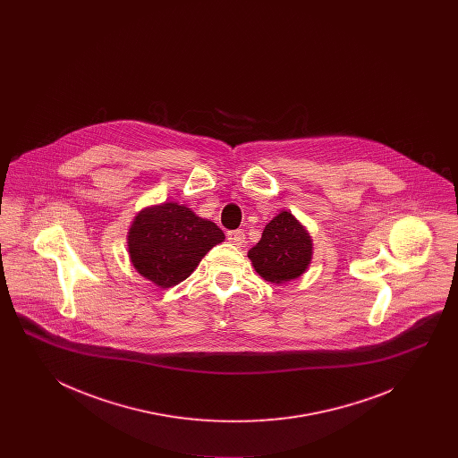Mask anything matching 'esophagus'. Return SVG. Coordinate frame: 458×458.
<instances>
[{
    "mask_svg": "<svg viewBox=\"0 0 458 458\" xmlns=\"http://www.w3.org/2000/svg\"><path fill=\"white\" fill-rule=\"evenodd\" d=\"M226 239L230 240L233 245H243L245 235H243V232H240V230H232V232L226 233Z\"/></svg>",
    "mask_w": 458,
    "mask_h": 458,
    "instance_id": "esophagus-1",
    "label": "esophagus"
}]
</instances>
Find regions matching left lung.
<instances>
[{
    "instance_id": "obj_1",
    "label": "left lung",
    "mask_w": 458,
    "mask_h": 458,
    "mask_svg": "<svg viewBox=\"0 0 458 458\" xmlns=\"http://www.w3.org/2000/svg\"><path fill=\"white\" fill-rule=\"evenodd\" d=\"M312 258V243L304 226L284 211L271 219L249 259L266 282L284 284L299 278Z\"/></svg>"
}]
</instances>
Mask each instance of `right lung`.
Masks as SVG:
<instances>
[{
    "mask_svg": "<svg viewBox=\"0 0 458 458\" xmlns=\"http://www.w3.org/2000/svg\"><path fill=\"white\" fill-rule=\"evenodd\" d=\"M225 233L213 221L199 218L189 208L165 202L140 211L129 232L133 267L157 286L168 288L185 278Z\"/></svg>",
    "mask_w": 458,
    "mask_h": 458,
    "instance_id": "obj_1",
    "label": "right lung"
}]
</instances>
